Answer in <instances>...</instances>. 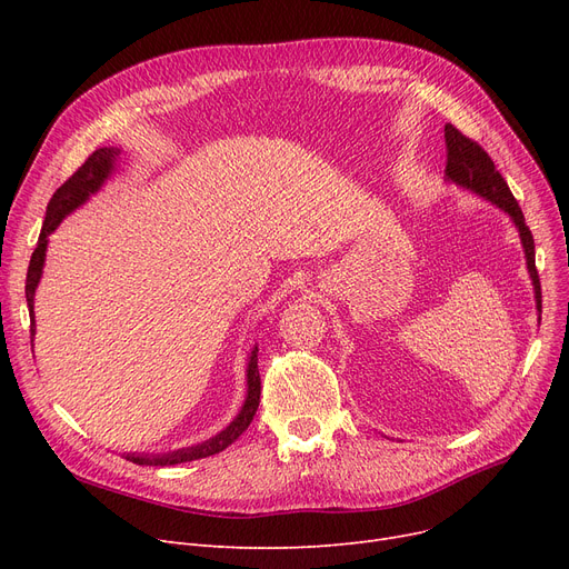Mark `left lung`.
<instances>
[{
    "label": "left lung",
    "instance_id": "obj_1",
    "mask_svg": "<svg viewBox=\"0 0 569 569\" xmlns=\"http://www.w3.org/2000/svg\"><path fill=\"white\" fill-rule=\"evenodd\" d=\"M445 142H447V168H445L447 182H452L475 196L489 200L491 204L502 209V212L512 219L515 228L519 230V239H521V247L526 253V267H528V274H530L532 290H535V307H537V316H540L542 313V288H540V277H537V269H535V242H532V234L526 226L519 202L515 200L510 187H507L502 174L496 170L491 157L480 144L466 138L452 124H445Z\"/></svg>",
    "mask_w": 569,
    "mask_h": 569
}]
</instances>
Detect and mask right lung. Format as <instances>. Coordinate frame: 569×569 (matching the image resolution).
Returning <instances> with one entry per match:
<instances>
[{
    "label": "right lung",
    "instance_id": "add662e5",
    "mask_svg": "<svg viewBox=\"0 0 569 569\" xmlns=\"http://www.w3.org/2000/svg\"><path fill=\"white\" fill-rule=\"evenodd\" d=\"M122 154L119 147H101L97 152L89 157L69 179L59 187L46 209V221L39 234L37 249L32 253V260H29V269H27V283H24V297H27V307H29V320H32V339L37 335L34 330V295L37 288L41 283L43 277V264H46V251H48V237L57 230V226L62 223L71 212H76L78 207H82L89 198L101 191V187L108 182L110 174L114 172L117 159ZM260 403V373H258V346L251 348L249 362H247V399L239 408L234 420L219 431L217 436H212L209 440H202L198 445L191 447H182V450L174 452H166V455H138L131 452L127 455V461H133L138 466H174V463H187V461H196V459H204L223 452L228 445H232L239 436H242L253 415L258 410Z\"/></svg>",
    "mask_w": 569,
    "mask_h": 569
}]
</instances>
